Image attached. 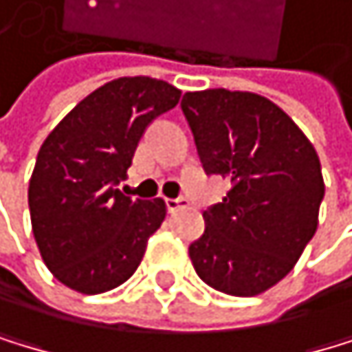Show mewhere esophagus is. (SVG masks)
<instances>
[{
  "label": "esophagus",
  "instance_id": "34e87169",
  "mask_svg": "<svg viewBox=\"0 0 352 352\" xmlns=\"http://www.w3.org/2000/svg\"><path fill=\"white\" fill-rule=\"evenodd\" d=\"M188 206V201L184 199V197H179V199H166V210L173 214V212H177V210H182V208H186Z\"/></svg>",
  "mask_w": 352,
  "mask_h": 352
}]
</instances>
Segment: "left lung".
<instances>
[{
	"instance_id": "obj_1",
	"label": "left lung",
	"mask_w": 352,
	"mask_h": 352,
	"mask_svg": "<svg viewBox=\"0 0 352 352\" xmlns=\"http://www.w3.org/2000/svg\"><path fill=\"white\" fill-rule=\"evenodd\" d=\"M182 110L203 170L231 190L203 212L190 244L197 275L231 296H255L294 268L318 227L324 197L314 144L277 103L255 93L212 88L186 93Z\"/></svg>"
}]
</instances>
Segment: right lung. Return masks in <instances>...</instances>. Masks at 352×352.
Here are the masks:
<instances>
[{"mask_svg": "<svg viewBox=\"0 0 352 352\" xmlns=\"http://www.w3.org/2000/svg\"><path fill=\"white\" fill-rule=\"evenodd\" d=\"M153 77H118L93 90L45 138L28 203L34 240L54 277L82 294L125 283L166 216L162 199L118 190L144 129L179 103Z\"/></svg>", "mask_w": 352, "mask_h": 352, "instance_id": "add662e5", "label": "right lung"}]
</instances>
